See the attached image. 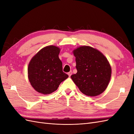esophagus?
<instances>
[{
    "label": "esophagus",
    "mask_w": 134,
    "mask_h": 134,
    "mask_svg": "<svg viewBox=\"0 0 134 134\" xmlns=\"http://www.w3.org/2000/svg\"><path fill=\"white\" fill-rule=\"evenodd\" d=\"M68 75H69V76H70L71 75V74H72V71H69V72H68Z\"/></svg>",
    "instance_id": "esophagus-1"
}]
</instances>
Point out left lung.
Masks as SVG:
<instances>
[{
	"instance_id": "left-lung-1",
	"label": "left lung",
	"mask_w": 134,
	"mask_h": 134,
	"mask_svg": "<svg viewBox=\"0 0 134 134\" xmlns=\"http://www.w3.org/2000/svg\"><path fill=\"white\" fill-rule=\"evenodd\" d=\"M77 72L71 78L84 94L94 97L107 88L111 76V67L104 55L96 48L81 46L72 51Z\"/></svg>"
}]
</instances>
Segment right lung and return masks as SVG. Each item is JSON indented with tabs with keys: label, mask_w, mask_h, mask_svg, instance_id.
I'll list each match as a JSON object with an SVG mask.
<instances>
[{
	"label": "right lung",
	"mask_w": 134,
	"mask_h": 134,
	"mask_svg": "<svg viewBox=\"0 0 134 134\" xmlns=\"http://www.w3.org/2000/svg\"><path fill=\"white\" fill-rule=\"evenodd\" d=\"M60 48L50 45L42 48L31 59L28 66V78L35 91L49 94L58 90L60 84L68 78L63 71L59 58Z\"/></svg>",
	"instance_id": "obj_1"
}]
</instances>
